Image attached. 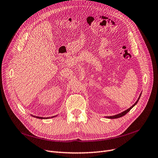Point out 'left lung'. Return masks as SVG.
Returning a JSON list of instances; mask_svg holds the SVG:
<instances>
[{"mask_svg":"<svg viewBox=\"0 0 158 158\" xmlns=\"http://www.w3.org/2000/svg\"><path fill=\"white\" fill-rule=\"evenodd\" d=\"M141 94H140V96H139V98H138V100H137V102L134 103L133 106L131 107H130L129 109H127V110H124V112H122V113H120V114H116V115H114V116H107L106 118H111V119H113V118H120V117H122V116H124L126 114H127L128 112L130 111V110L135 106V105L137 103V102H138V101H139V98H140V97H141Z\"/></svg>","mask_w":158,"mask_h":158,"instance_id":"obj_1","label":"left lung"}]
</instances>
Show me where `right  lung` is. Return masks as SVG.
I'll return each instance as SVG.
<instances>
[{
  "label": "right lung",
  "instance_id": "1",
  "mask_svg": "<svg viewBox=\"0 0 158 158\" xmlns=\"http://www.w3.org/2000/svg\"><path fill=\"white\" fill-rule=\"evenodd\" d=\"M34 116V117H36V118H40V119H45V118H49V117L48 118H44V117H40V116ZM52 117H55V116H52L51 118H52Z\"/></svg>",
  "mask_w": 158,
  "mask_h": 158
}]
</instances>
